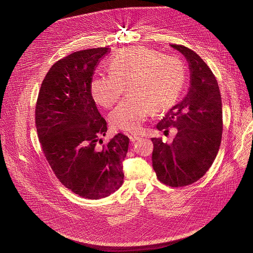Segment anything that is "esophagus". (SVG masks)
I'll return each instance as SVG.
<instances>
[{"label": "esophagus", "mask_w": 253, "mask_h": 253, "mask_svg": "<svg viewBox=\"0 0 253 253\" xmlns=\"http://www.w3.org/2000/svg\"><path fill=\"white\" fill-rule=\"evenodd\" d=\"M128 138L130 139V141H136V140H138L139 138H140V136H138V135H136V134H128Z\"/></svg>", "instance_id": "obj_1"}]
</instances>
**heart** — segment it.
I'll return each mask as SVG.
<instances>
[{"label": "heart", "mask_w": 253, "mask_h": 253, "mask_svg": "<svg viewBox=\"0 0 253 253\" xmlns=\"http://www.w3.org/2000/svg\"><path fill=\"white\" fill-rule=\"evenodd\" d=\"M108 72L110 75L92 79V98L99 106L111 108L126 86L128 96L109 119L114 128L129 132L138 131L152 110H169L178 100L187 75L181 59L144 46H129L117 52L108 62Z\"/></svg>", "instance_id": "b5f03b06"}]
</instances>
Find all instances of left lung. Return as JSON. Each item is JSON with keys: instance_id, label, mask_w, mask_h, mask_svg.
<instances>
[{"instance_id": "1", "label": "left lung", "mask_w": 253, "mask_h": 253, "mask_svg": "<svg viewBox=\"0 0 253 253\" xmlns=\"http://www.w3.org/2000/svg\"><path fill=\"white\" fill-rule=\"evenodd\" d=\"M171 46L189 63L190 88L183 101L170 109L156 126L164 133L173 126L177 133L171 143L163 142L161 137L151 138L152 167L163 184L184 187L202 178L217 154L222 133L221 97L206 62L186 46Z\"/></svg>"}]
</instances>
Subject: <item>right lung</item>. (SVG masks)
<instances>
[{
    "instance_id": "add662e5",
    "label": "right lung",
    "mask_w": 253,
    "mask_h": 253,
    "mask_svg": "<svg viewBox=\"0 0 253 253\" xmlns=\"http://www.w3.org/2000/svg\"><path fill=\"white\" fill-rule=\"evenodd\" d=\"M110 48L73 52L52 65L36 106L42 152L57 179L82 198L110 196L124 183L123 161L129 139L116 134L102 146L107 122L90 92L95 68Z\"/></svg>"
}]
</instances>
